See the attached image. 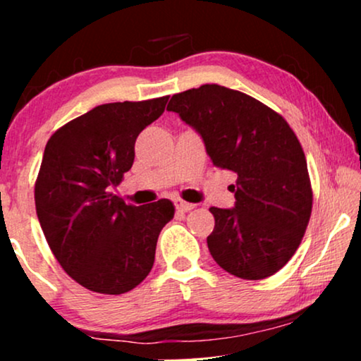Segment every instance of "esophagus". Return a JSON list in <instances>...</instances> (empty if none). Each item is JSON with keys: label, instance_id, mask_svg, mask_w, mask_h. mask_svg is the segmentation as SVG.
I'll return each mask as SVG.
<instances>
[{"label": "esophagus", "instance_id": "1", "mask_svg": "<svg viewBox=\"0 0 361 361\" xmlns=\"http://www.w3.org/2000/svg\"><path fill=\"white\" fill-rule=\"evenodd\" d=\"M174 205H176V209L179 210V212H189V210H192L194 209V204H189V202H185V200H182V199H174Z\"/></svg>", "mask_w": 361, "mask_h": 361}]
</instances>
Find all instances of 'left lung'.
I'll use <instances>...</instances> for the list:
<instances>
[{
  "label": "left lung",
  "mask_w": 361,
  "mask_h": 361,
  "mask_svg": "<svg viewBox=\"0 0 361 361\" xmlns=\"http://www.w3.org/2000/svg\"><path fill=\"white\" fill-rule=\"evenodd\" d=\"M167 110L195 128L214 166L238 176L233 209L210 207L212 258L241 279L278 273L299 248L312 212L307 161L295 133L264 103L216 83L176 93Z\"/></svg>",
  "instance_id": "left-lung-1"
}]
</instances>
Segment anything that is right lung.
<instances>
[{
    "label": "right lung",
    "mask_w": 361,
    "mask_h": 361,
    "mask_svg": "<svg viewBox=\"0 0 361 361\" xmlns=\"http://www.w3.org/2000/svg\"><path fill=\"white\" fill-rule=\"evenodd\" d=\"M167 97L95 106L49 137L34 200L59 264L83 288L125 294L149 274L171 200L136 207L113 195L135 161V142Z\"/></svg>",
    "instance_id": "obj_1"
}]
</instances>
